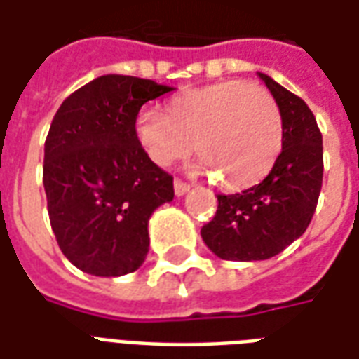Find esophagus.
Returning <instances> with one entry per match:
<instances>
[{
  "instance_id": "1",
  "label": "esophagus",
  "mask_w": 359,
  "mask_h": 359,
  "mask_svg": "<svg viewBox=\"0 0 359 359\" xmlns=\"http://www.w3.org/2000/svg\"><path fill=\"white\" fill-rule=\"evenodd\" d=\"M190 190V187H188L187 182H182V180H175V194L179 196H184Z\"/></svg>"
}]
</instances>
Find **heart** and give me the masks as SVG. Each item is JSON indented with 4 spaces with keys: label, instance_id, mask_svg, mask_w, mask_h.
<instances>
[{
    "label": "heart",
    "instance_id": "b5f03b06",
    "mask_svg": "<svg viewBox=\"0 0 359 359\" xmlns=\"http://www.w3.org/2000/svg\"><path fill=\"white\" fill-rule=\"evenodd\" d=\"M134 138L149 161L171 167L192 151L196 172L223 179L231 190L256 184L283 148V115L275 97L256 82L225 81L192 88L167 103V115L140 111Z\"/></svg>",
    "mask_w": 359,
    "mask_h": 359
}]
</instances>
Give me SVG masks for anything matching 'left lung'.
<instances>
[{
    "label": "left lung",
    "mask_w": 359,
    "mask_h": 359,
    "mask_svg": "<svg viewBox=\"0 0 359 359\" xmlns=\"http://www.w3.org/2000/svg\"><path fill=\"white\" fill-rule=\"evenodd\" d=\"M283 115V151L259 184L219 194L217 213L202 226L205 246L221 259L259 262L277 256L306 233L323 182V138L304 100L264 73Z\"/></svg>",
    "instance_id": "1"
}]
</instances>
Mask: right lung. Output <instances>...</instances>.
I'll return each mask as SVG.
<instances>
[{
    "label": "right lung",
    "mask_w": 359,
    "mask_h": 359,
    "mask_svg": "<svg viewBox=\"0 0 359 359\" xmlns=\"http://www.w3.org/2000/svg\"><path fill=\"white\" fill-rule=\"evenodd\" d=\"M148 79L103 74L61 103L43 148V188L65 257L95 277L133 273L148 256V223L172 202V177L134 138L144 103L172 92Z\"/></svg>",
    "instance_id": "1"
}]
</instances>
